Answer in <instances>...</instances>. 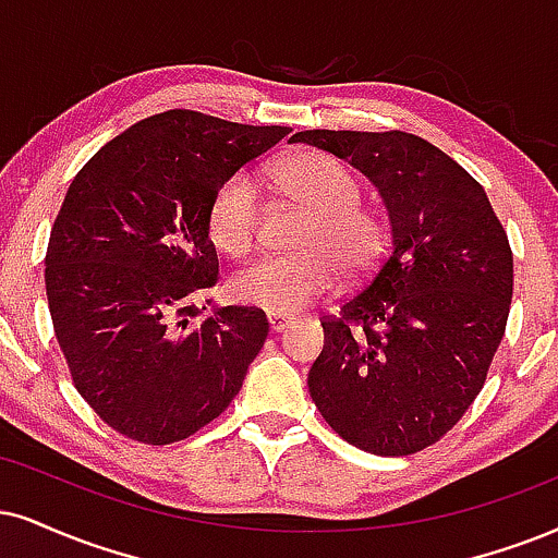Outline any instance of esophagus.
Returning a JSON list of instances; mask_svg holds the SVG:
<instances>
[{"mask_svg": "<svg viewBox=\"0 0 558 558\" xmlns=\"http://www.w3.org/2000/svg\"><path fill=\"white\" fill-rule=\"evenodd\" d=\"M266 320H268V331L271 333H281L287 326H290V318H287V315H268Z\"/></svg>", "mask_w": 558, "mask_h": 558, "instance_id": "1", "label": "esophagus"}]
</instances>
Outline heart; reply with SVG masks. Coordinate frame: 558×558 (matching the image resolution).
Here are the masks:
<instances>
[{"label":"heart","instance_id":"1","mask_svg":"<svg viewBox=\"0 0 558 558\" xmlns=\"http://www.w3.org/2000/svg\"><path fill=\"white\" fill-rule=\"evenodd\" d=\"M281 194L307 211L292 256H266L235 271L227 292L238 305L268 315H290L320 298L336 279L373 271L385 251V225L360 204L362 185L341 160L300 153L281 162ZM260 219V185L251 170H238L215 191L209 204V238L238 258L251 251Z\"/></svg>","mask_w":558,"mask_h":558}]
</instances>
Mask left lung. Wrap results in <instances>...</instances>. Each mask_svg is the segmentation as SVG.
Wrapping results in <instances>:
<instances>
[{
	"label": "left lung",
	"instance_id": "left-lung-1",
	"mask_svg": "<svg viewBox=\"0 0 558 558\" xmlns=\"http://www.w3.org/2000/svg\"><path fill=\"white\" fill-rule=\"evenodd\" d=\"M367 178L390 222L388 256L320 323L307 388L333 432L375 456L437 442L484 388L512 302V251L486 191L405 132H298Z\"/></svg>",
	"mask_w": 558,
	"mask_h": 558
}]
</instances>
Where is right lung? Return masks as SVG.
Returning a JSON list of instances; mask_svg holds the SVG:
<instances>
[{
    "label": "right lung",
    "mask_w": 558,
    "mask_h": 558,
    "mask_svg": "<svg viewBox=\"0 0 558 558\" xmlns=\"http://www.w3.org/2000/svg\"><path fill=\"white\" fill-rule=\"evenodd\" d=\"M290 132L175 108L129 126L69 185L46 251L48 311L80 396L121 435L178 442L243 388L268 323L194 305L219 274L209 204Z\"/></svg>",
    "instance_id": "add662e5"
}]
</instances>
